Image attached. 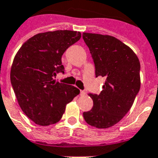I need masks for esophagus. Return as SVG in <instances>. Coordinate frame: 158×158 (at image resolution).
I'll use <instances>...</instances> for the list:
<instances>
[{"label": "esophagus", "instance_id": "esophagus-1", "mask_svg": "<svg viewBox=\"0 0 158 158\" xmlns=\"http://www.w3.org/2000/svg\"><path fill=\"white\" fill-rule=\"evenodd\" d=\"M85 94H86V92H85V90H80V95H81V96H84Z\"/></svg>", "mask_w": 158, "mask_h": 158}]
</instances>
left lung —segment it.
Masks as SVG:
<instances>
[{
  "label": "left lung",
  "instance_id": "left-lung-1",
  "mask_svg": "<svg viewBox=\"0 0 158 158\" xmlns=\"http://www.w3.org/2000/svg\"><path fill=\"white\" fill-rule=\"evenodd\" d=\"M95 69L106 79L100 94L89 93L94 106L84 112L85 121L96 128L114 126L127 115L141 86L140 62L125 43L109 35L83 33Z\"/></svg>",
  "mask_w": 158,
  "mask_h": 158
}]
</instances>
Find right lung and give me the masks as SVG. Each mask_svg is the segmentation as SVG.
Listing matches in <instances>:
<instances>
[{"mask_svg": "<svg viewBox=\"0 0 158 158\" xmlns=\"http://www.w3.org/2000/svg\"><path fill=\"white\" fill-rule=\"evenodd\" d=\"M80 37L79 31L69 30L38 33L23 43L14 58L10 83L17 101L39 126L60 121L66 105L79 94V89L53 78L64 73L62 55Z\"/></svg>", "mask_w": 158, "mask_h": 158, "instance_id": "obj_1", "label": "right lung"}]
</instances>
